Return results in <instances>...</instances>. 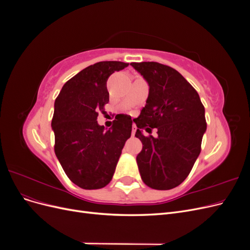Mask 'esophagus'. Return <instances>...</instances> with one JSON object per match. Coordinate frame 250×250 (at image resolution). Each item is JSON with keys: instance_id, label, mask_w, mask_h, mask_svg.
Segmentation results:
<instances>
[{"instance_id": "obj_1", "label": "esophagus", "mask_w": 250, "mask_h": 250, "mask_svg": "<svg viewBox=\"0 0 250 250\" xmlns=\"http://www.w3.org/2000/svg\"><path fill=\"white\" fill-rule=\"evenodd\" d=\"M135 131H137V126H135L134 124L132 125V135L135 134Z\"/></svg>"}]
</instances>
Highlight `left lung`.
<instances>
[{
    "instance_id": "obj_1",
    "label": "left lung",
    "mask_w": 250,
    "mask_h": 250,
    "mask_svg": "<svg viewBox=\"0 0 250 250\" xmlns=\"http://www.w3.org/2000/svg\"><path fill=\"white\" fill-rule=\"evenodd\" d=\"M149 84V96L137 124L143 144L137 156L141 177L155 190H170L190 174L207 130L198 93L173 67L154 62L130 63ZM158 129L156 138L142 131Z\"/></svg>"
}]
</instances>
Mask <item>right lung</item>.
Returning a JSON list of instances; mask_svg holds the SVG:
<instances>
[{
	"label": "right lung",
	"mask_w": 250,
	"mask_h": 250,
	"mask_svg": "<svg viewBox=\"0 0 250 250\" xmlns=\"http://www.w3.org/2000/svg\"><path fill=\"white\" fill-rule=\"evenodd\" d=\"M128 66L122 62H100L85 67L64 83L54 104L52 129L54 151L66 176L85 190L107 186L113 176L132 120L117 115L111 128L97 122L109 102L108 77Z\"/></svg>",
	"instance_id": "obj_1"
}]
</instances>
